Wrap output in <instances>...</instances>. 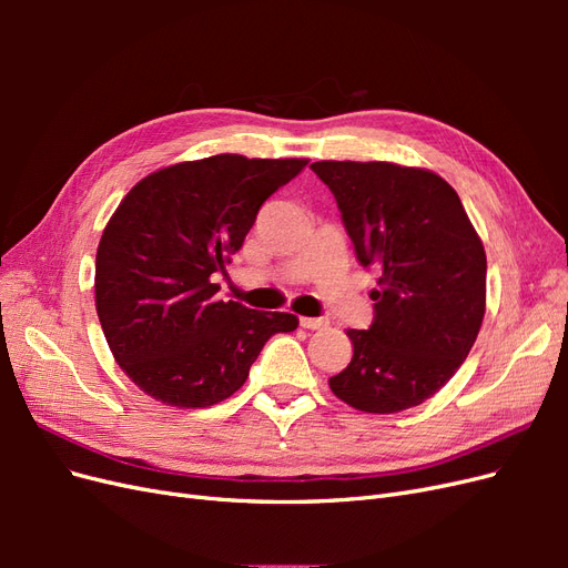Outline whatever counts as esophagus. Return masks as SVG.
Returning <instances> with one entry per match:
<instances>
[{
  "instance_id": "obj_1",
  "label": "esophagus",
  "mask_w": 568,
  "mask_h": 568,
  "mask_svg": "<svg viewBox=\"0 0 568 568\" xmlns=\"http://www.w3.org/2000/svg\"><path fill=\"white\" fill-rule=\"evenodd\" d=\"M301 326L303 329H326L329 322H326L324 317H301Z\"/></svg>"
}]
</instances>
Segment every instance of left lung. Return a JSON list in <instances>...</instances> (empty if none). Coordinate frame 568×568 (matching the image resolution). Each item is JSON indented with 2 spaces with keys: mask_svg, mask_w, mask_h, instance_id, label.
<instances>
[{
  "mask_svg": "<svg viewBox=\"0 0 568 568\" xmlns=\"http://www.w3.org/2000/svg\"><path fill=\"white\" fill-rule=\"evenodd\" d=\"M357 261L382 272L369 329L329 379L372 415L422 405L467 359L486 315V251L455 189L434 170L388 161H317Z\"/></svg>",
  "mask_w": 568,
  "mask_h": 568,
  "instance_id": "1",
  "label": "left lung"
}]
</instances>
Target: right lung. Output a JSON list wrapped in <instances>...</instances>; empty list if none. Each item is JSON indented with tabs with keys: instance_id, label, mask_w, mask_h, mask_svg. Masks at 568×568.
Listing matches in <instances>:
<instances>
[{
	"instance_id": "right-lung-1",
	"label": "right lung",
	"mask_w": 568,
	"mask_h": 568,
	"mask_svg": "<svg viewBox=\"0 0 568 568\" xmlns=\"http://www.w3.org/2000/svg\"><path fill=\"white\" fill-rule=\"evenodd\" d=\"M307 159L217 153L136 182L97 248L94 303L134 386L170 407H211L244 386L272 334L298 317L220 301L213 274L242 248L261 205Z\"/></svg>"
}]
</instances>
